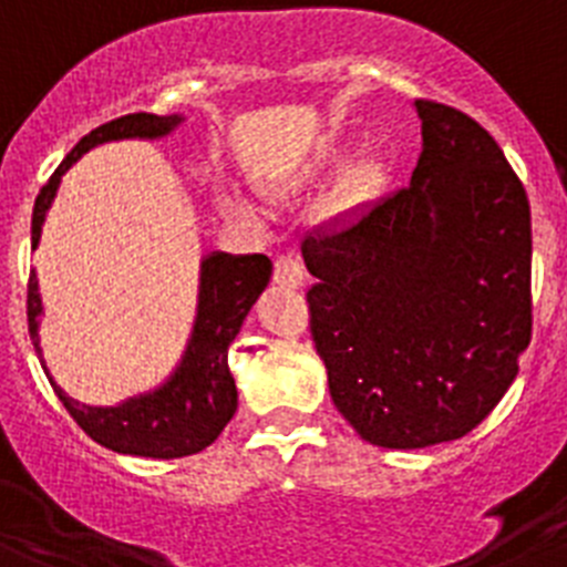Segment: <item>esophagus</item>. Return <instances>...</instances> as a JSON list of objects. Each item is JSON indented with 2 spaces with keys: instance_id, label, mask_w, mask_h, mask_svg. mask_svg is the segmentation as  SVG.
<instances>
[{
  "instance_id": "obj_1",
  "label": "esophagus",
  "mask_w": 567,
  "mask_h": 567,
  "mask_svg": "<svg viewBox=\"0 0 567 567\" xmlns=\"http://www.w3.org/2000/svg\"><path fill=\"white\" fill-rule=\"evenodd\" d=\"M272 278H275V284H278V287L298 289V287H303L307 272H303V264H300L298 258H292V255H280V258L275 260Z\"/></svg>"
}]
</instances>
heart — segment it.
Returning <instances> with one entry per match:
<instances>
[{
	"mask_svg": "<svg viewBox=\"0 0 567 567\" xmlns=\"http://www.w3.org/2000/svg\"><path fill=\"white\" fill-rule=\"evenodd\" d=\"M338 164H340L338 153L315 155V158H309V162H300V164H295V167H287V169H280V173L269 175L267 182H264V193H267L269 198H275V202H284V198H298V195H303V193H309V189L318 187V184L323 182V178H327V175L338 167ZM365 178H369V173H365V169H354V173L349 175V182L343 184V189H340V195H338L340 207L352 202L354 195L365 187ZM218 204H221L224 215H229V218H240V221H255V218H258V209H255V204L249 202L247 195L235 193V189H224L221 198H218Z\"/></svg>",
	"mask_w": 567,
	"mask_h": 567,
	"instance_id": "heart-1",
	"label": "heart"
}]
</instances>
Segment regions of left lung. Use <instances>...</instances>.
Segmentation results:
<instances>
[{
	"mask_svg": "<svg viewBox=\"0 0 567 567\" xmlns=\"http://www.w3.org/2000/svg\"><path fill=\"white\" fill-rule=\"evenodd\" d=\"M423 150L409 187L315 229L300 252L329 394L383 449L468 434L503 400L530 340V207L471 115L412 102Z\"/></svg>",
	"mask_w": 567,
	"mask_h": 567,
	"instance_id": "1",
	"label": "left lung"
}]
</instances>
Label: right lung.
I'll list each match as a JSON object with an SVG mask.
<instances>
[{
    "label": "right lung",
    "instance_id": "add662e5",
    "mask_svg": "<svg viewBox=\"0 0 567 567\" xmlns=\"http://www.w3.org/2000/svg\"><path fill=\"white\" fill-rule=\"evenodd\" d=\"M184 124L182 113L153 115L133 113L115 122L102 124L87 133L68 158L50 175L42 193L33 204L30 221V247H39L44 218L62 184V175L82 158L87 150L107 142L142 138L158 142ZM272 278V260L267 255H229L209 252L202 258L198 269V303H195L193 332L184 346L182 360L175 363L169 378L150 392L135 394L115 405H87L70 398L56 380L50 378L44 365L42 343H39V323H42V295H39L37 269H30L28 280V329L33 349H37L42 369L48 374L56 398L62 400L70 417L76 420L87 437L118 454L153 460H175L202 452L224 432L238 409V389L229 374L227 349L235 334L244 327L258 295L267 289Z\"/></svg>",
    "mask_w": 567,
    "mask_h": 567
}]
</instances>
